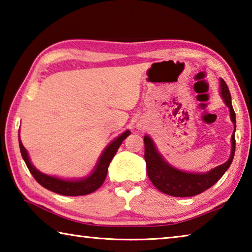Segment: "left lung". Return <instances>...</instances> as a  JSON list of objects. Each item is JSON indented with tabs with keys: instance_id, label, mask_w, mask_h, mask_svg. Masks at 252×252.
Wrapping results in <instances>:
<instances>
[{
	"instance_id": "8db88e82",
	"label": "left lung",
	"mask_w": 252,
	"mask_h": 252,
	"mask_svg": "<svg viewBox=\"0 0 252 252\" xmlns=\"http://www.w3.org/2000/svg\"><path fill=\"white\" fill-rule=\"evenodd\" d=\"M221 96L230 109V117L234 123L236 131V113L232 108L231 94L229 88L223 80L220 81ZM144 160L147 163V173L158 190L172 197H193L211 188L219 179L223 176L231 164L236 151V138L232 134L231 156L223 164L215 168L207 173H188L170 167L165 163L161 156L156 150V147L148 135L144 136Z\"/></svg>"
}]
</instances>
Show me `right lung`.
Masks as SVG:
<instances>
[{"label":"right lung","instance_id":"1","mask_svg":"<svg viewBox=\"0 0 252 252\" xmlns=\"http://www.w3.org/2000/svg\"><path fill=\"white\" fill-rule=\"evenodd\" d=\"M129 134H131V132L127 130L120 136H118V138L105 149L103 155L101 156L99 162H97L95 170L92 172L91 176H89L88 178L83 179V180L79 181L62 180V179L46 176V174L37 171V170L31 164V162H30L28 152L25 150V148L23 147V144L21 142L20 139L19 144L21 155H22L25 164H27L28 169L30 170V172L32 173L34 179H35L42 187H44L45 189H48L50 191H53L55 193L63 195H84L92 193L93 191L99 189L102 186V183L105 180L106 173H108V168L111 160L113 159L114 156H116L118 149L121 146L123 140H125Z\"/></svg>","mask_w":252,"mask_h":252}]
</instances>
